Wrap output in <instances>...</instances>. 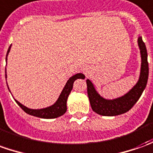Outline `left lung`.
<instances>
[{
	"label": "left lung",
	"mask_w": 153,
	"mask_h": 153,
	"mask_svg": "<svg viewBox=\"0 0 153 153\" xmlns=\"http://www.w3.org/2000/svg\"><path fill=\"white\" fill-rule=\"evenodd\" d=\"M138 46L140 48L141 57H142V65L141 73L137 83L128 93L114 100H106L101 97L95 90L94 85L90 79L86 80L87 84V93L90 100V105L92 110L95 113L100 116H114L124 114L130 111L133 105L137 102L141 97L143 90H145L148 79V62H147V52L144 42L142 37L137 39Z\"/></svg>",
	"instance_id": "obj_1"
}]
</instances>
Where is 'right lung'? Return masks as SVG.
<instances>
[{"instance_id":"1","label":"right lung","mask_w":153,"mask_h":153,"mask_svg":"<svg viewBox=\"0 0 153 153\" xmlns=\"http://www.w3.org/2000/svg\"><path fill=\"white\" fill-rule=\"evenodd\" d=\"M11 46L9 47L8 51L7 53V55L10 52L11 49ZM6 58V60H7ZM85 77L83 74H76L75 75H74L71 78H69V79L67 81L66 85L63 88L62 93L59 95V99L56 102L49 107L47 108H43V109H37V110H33V109H29L27 107H26L23 105H22L21 103L18 102L17 100H16V102L17 103V105H19L26 113H27L29 115L33 116H37L39 118H43V119H53V118H57L59 116H63V114L67 111V100L71 90L73 89V85L74 82L77 79H85ZM6 79H7V71H6ZM9 89V88H8Z\"/></svg>"}]
</instances>
